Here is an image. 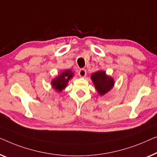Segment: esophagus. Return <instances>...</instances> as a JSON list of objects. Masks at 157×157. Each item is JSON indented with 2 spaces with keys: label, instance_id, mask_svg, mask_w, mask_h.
<instances>
[{
  "label": "esophagus",
  "instance_id": "1",
  "mask_svg": "<svg viewBox=\"0 0 157 157\" xmlns=\"http://www.w3.org/2000/svg\"><path fill=\"white\" fill-rule=\"evenodd\" d=\"M78 75L79 77H81V78H85V77L87 75V72H86V70L80 69L79 70Z\"/></svg>",
  "mask_w": 157,
  "mask_h": 157
}]
</instances>
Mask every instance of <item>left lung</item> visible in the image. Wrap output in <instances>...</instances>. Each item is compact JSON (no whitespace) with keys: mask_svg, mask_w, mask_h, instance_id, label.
<instances>
[{"mask_svg":"<svg viewBox=\"0 0 157 157\" xmlns=\"http://www.w3.org/2000/svg\"><path fill=\"white\" fill-rule=\"evenodd\" d=\"M92 82L97 91L100 95H104L107 93L113 87L114 81V79L108 76L104 71H98L91 75Z\"/></svg>","mask_w":157,"mask_h":157,"instance_id":"1","label":"left lung"}]
</instances>
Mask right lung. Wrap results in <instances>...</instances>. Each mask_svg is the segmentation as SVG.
I'll return each instance as SVG.
<instances>
[{"label": "right lung", "instance_id": "add662e5", "mask_svg": "<svg viewBox=\"0 0 157 157\" xmlns=\"http://www.w3.org/2000/svg\"><path fill=\"white\" fill-rule=\"evenodd\" d=\"M74 73L70 70H66L54 78L51 82L52 87L57 92H61L67 85L68 82L72 79Z\"/></svg>", "mask_w": 157, "mask_h": 157}]
</instances>
